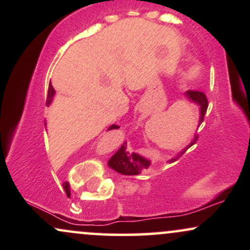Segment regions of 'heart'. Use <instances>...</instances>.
Listing matches in <instances>:
<instances>
[{"label":"heart","instance_id":"1","mask_svg":"<svg viewBox=\"0 0 250 250\" xmlns=\"http://www.w3.org/2000/svg\"><path fill=\"white\" fill-rule=\"evenodd\" d=\"M197 75V69L195 65H191V67H189L187 70L185 71V79L187 80H193L196 77Z\"/></svg>","mask_w":250,"mask_h":250}]
</instances>
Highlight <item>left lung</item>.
Masks as SVG:
<instances>
[{
    "instance_id": "obj_1",
    "label": "left lung",
    "mask_w": 250,
    "mask_h": 250,
    "mask_svg": "<svg viewBox=\"0 0 250 250\" xmlns=\"http://www.w3.org/2000/svg\"><path fill=\"white\" fill-rule=\"evenodd\" d=\"M185 97L188 100L189 102L194 103L196 104L200 109V119H199V125L202 123L203 117L206 115V111H207L208 108V101L207 97L201 91H191L189 90L185 94ZM197 136L194 135L193 140H191L190 143L188 146H186L185 148L181 149V151H179L173 159L168 160V162H174L176 161L177 159L181 156L182 154H185V151L187 150L189 147L194 145L196 142ZM151 161L148 159V157L142 156L139 153H129L127 150V142H123V145L120 147L119 150L116 151L113 156L109 159L108 161V167L111 168L113 170L117 171V173L122 174V175H139L141 174L142 171H145L146 169H148L150 167Z\"/></svg>"
}]
</instances>
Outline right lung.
Returning <instances> with one entry per match:
<instances>
[{"instance_id": "add662e5", "label": "right lung", "mask_w": 250, "mask_h": 250, "mask_svg": "<svg viewBox=\"0 0 250 250\" xmlns=\"http://www.w3.org/2000/svg\"><path fill=\"white\" fill-rule=\"evenodd\" d=\"M54 96H55V89L53 88V85H51V83H50V84H49V90H48L47 105H50L51 104V102H53V100H54ZM44 125H45V123H44ZM117 128H120L117 125H109L108 130H111V129H117ZM63 188L65 189V193H67V190H68V189H69V186H68L67 182H63Z\"/></svg>"}]
</instances>
